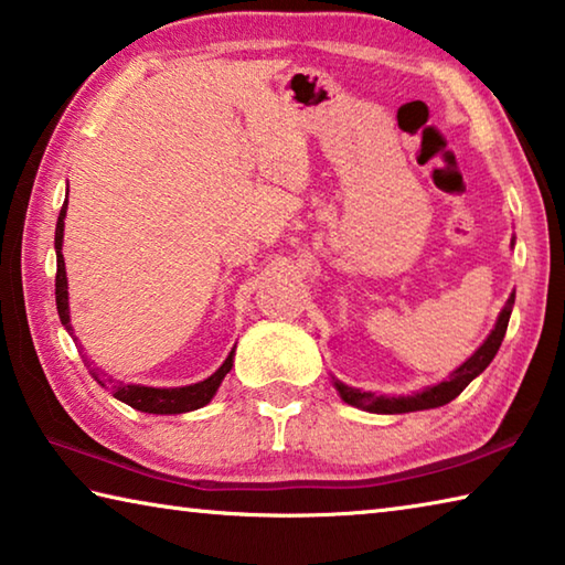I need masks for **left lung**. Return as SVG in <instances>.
<instances>
[{"mask_svg":"<svg viewBox=\"0 0 565 565\" xmlns=\"http://www.w3.org/2000/svg\"><path fill=\"white\" fill-rule=\"evenodd\" d=\"M511 246H513V242H511ZM513 301H515V294H511L509 301H505V306L499 313V321H495L493 331L489 333V339H486L481 347L476 349L473 356L466 359L451 376L441 381V384L428 386L411 396H376V394H371V391L351 388L347 384H341V381H337V379H333V386H337L339 396L347 401L349 406L363 408V411H369V414H408V411L444 406V404H448V401H454L458 394H461V391L471 384L478 374H483L486 366H489L495 353H499V347L505 337V329H509Z\"/></svg>","mask_w":565,"mask_h":565,"instance_id":"left-lung-1","label":"left lung"}]
</instances>
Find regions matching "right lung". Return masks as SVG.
I'll return each instance as SVG.
<instances>
[{"mask_svg":"<svg viewBox=\"0 0 565 565\" xmlns=\"http://www.w3.org/2000/svg\"><path fill=\"white\" fill-rule=\"evenodd\" d=\"M64 216H66V199L64 206L60 212V218H56V232H54V248H56V311H60V319L64 323V329L72 333V323H70V291H66V269H64V254H62V242H64ZM84 363L89 366L87 356H84ZM234 366V351L228 353L226 361L218 366L212 376L199 381V384L191 386H177V388H154V386H141V384H119L114 386L111 379L99 376V371H92L94 381L99 386L111 388V396L129 404L131 408L145 411V414H186V411H196L206 406L209 401L214 398L216 388L222 386L224 376L232 371Z\"/></svg>","mask_w":565,"mask_h":565,"instance_id":"add662e5","label":"right lung"}]
</instances>
